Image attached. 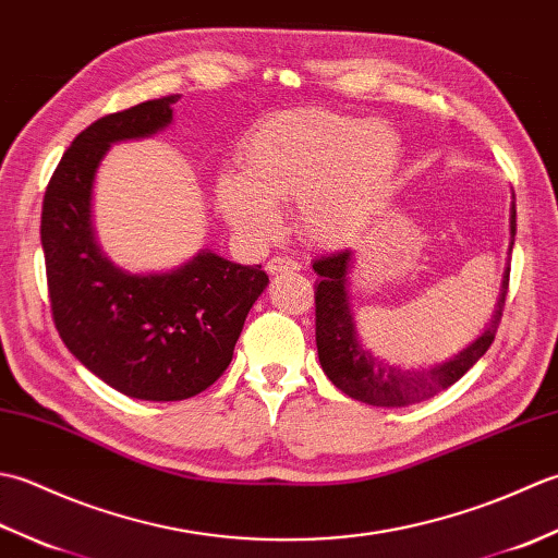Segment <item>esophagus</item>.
<instances>
[{"mask_svg":"<svg viewBox=\"0 0 558 558\" xmlns=\"http://www.w3.org/2000/svg\"><path fill=\"white\" fill-rule=\"evenodd\" d=\"M266 270L270 272V276H278V272H294L300 270V264L290 256H272L268 264H266Z\"/></svg>","mask_w":558,"mask_h":558,"instance_id":"1","label":"esophagus"}]
</instances>
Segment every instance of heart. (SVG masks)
I'll return each instance as SVG.
<instances>
[{"label": "heart", "instance_id": "b5f03b06", "mask_svg": "<svg viewBox=\"0 0 558 558\" xmlns=\"http://www.w3.org/2000/svg\"><path fill=\"white\" fill-rule=\"evenodd\" d=\"M398 162L400 138L388 122L288 110L246 136L242 174L218 180V208L242 234L268 236L280 222L278 201H294L306 240L342 246L384 208Z\"/></svg>", "mask_w": 558, "mask_h": 558}]
</instances>
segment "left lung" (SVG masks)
Returning a JSON list of instances; mask_svg holds the SVG:
<instances>
[{"mask_svg": "<svg viewBox=\"0 0 558 558\" xmlns=\"http://www.w3.org/2000/svg\"><path fill=\"white\" fill-rule=\"evenodd\" d=\"M515 240V196L511 204V244L508 254L513 252ZM354 266L352 248H342L314 260L316 280V348L318 362L330 384L340 388L342 393L362 400L374 408H405L412 402H422L434 398L444 388L453 386L470 366H475L484 352L494 342L496 328L501 324L506 292H508V272L506 266L499 300L492 312L489 324L482 333L462 348L453 357L438 362L424 369H405L400 364H390L378 357L364 345L357 336L354 312L350 304V270Z\"/></svg>", "mask_w": 558, "mask_h": 558, "instance_id": "left-lung-1", "label": "left lung"}]
</instances>
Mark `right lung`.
I'll return each mask as SVG.
<instances>
[{
	"mask_svg": "<svg viewBox=\"0 0 558 558\" xmlns=\"http://www.w3.org/2000/svg\"><path fill=\"white\" fill-rule=\"evenodd\" d=\"M168 96L100 117L71 141L47 184L40 242L52 316L69 352L120 393L170 402L192 398L232 362L246 314L268 286L260 266L201 248L165 272H132L102 252L93 186L112 144L172 124Z\"/></svg>",
	"mask_w": 558,
	"mask_h": 558,
	"instance_id": "add662e5",
	"label": "right lung"
}]
</instances>
